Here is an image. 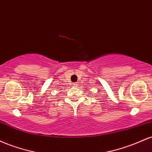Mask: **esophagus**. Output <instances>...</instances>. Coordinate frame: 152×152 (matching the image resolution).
<instances>
[{
	"instance_id": "1",
	"label": "esophagus",
	"mask_w": 152,
	"mask_h": 152,
	"mask_svg": "<svg viewBox=\"0 0 152 152\" xmlns=\"http://www.w3.org/2000/svg\"><path fill=\"white\" fill-rule=\"evenodd\" d=\"M72 86H78V83H73V84H72Z\"/></svg>"
}]
</instances>
